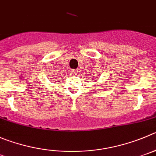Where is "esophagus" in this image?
<instances>
[{"label": "esophagus", "instance_id": "esophagus-1", "mask_svg": "<svg viewBox=\"0 0 156 156\" xmlns=\"http://www.w3.org/2000/svg\"><path fill=\"white\" fill-rule=\"evenodd\" d=\"M78 70H72V71H71V74L74 75H78Z\"/></svg>", "mask_w": 156, "mask_h": 156}]
</instances>
